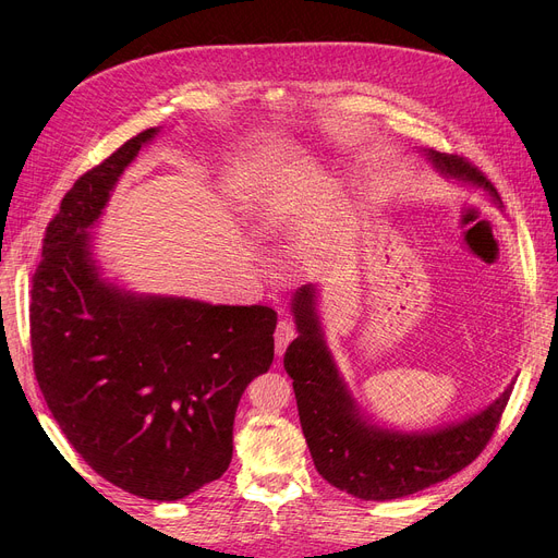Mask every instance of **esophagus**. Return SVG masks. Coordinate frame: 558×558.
<instances>
[{
	"mask_svg": "<svg viewBox=\"0 0 558 558\" xmlns=\"http://www.w3.org/2000/svg\"><path fill=\"white\" fill-rule=\"evenodd\" d=\"M276 355L280 357L284 353V348L289 345V341L296 337V324L291 318H280L278 328H276Z\"/></svg>",
	"mask_w": 558,
	"mask_h": 558,
	"instance_id": "34e87169",
	"label": "esophagus"
}]
</instances>
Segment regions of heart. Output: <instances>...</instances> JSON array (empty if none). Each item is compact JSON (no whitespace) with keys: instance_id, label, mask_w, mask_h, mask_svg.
Here are the masks:
<instances>
[{"instance_id":"b5f03b06","label":"heart","mask_w":558,"mask_h":558,"mask_svg":"<svg viewBox=\"0 0 558 558\" xmlns=\"http://www.w3.org/2000/svg\"><path fill=\"white\" fill-rule=\"evenodd\" d=\"M282 210H289V205H284V208Z\"/></svg>"}]
</instances>
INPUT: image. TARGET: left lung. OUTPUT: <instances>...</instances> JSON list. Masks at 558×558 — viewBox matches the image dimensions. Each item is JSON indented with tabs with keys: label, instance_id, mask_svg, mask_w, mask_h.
<instances>
[{
	"label": "left lung",
	"instance_id": "8db88e82",
	"mask_svg": "<svg viewBox=\"0 0 558 558\" xmlns=\"http://www.w3.org/2000/svg\"><path fill=\"white\" fill-rule=\"evenodd\" d=\"M452 179L500 194L486 175L461 156L425 154ZM312 284L294 296L299 337L284 353V371L294 379L301 427L318 475L360 500H396L444 482L473 463L490 441L509 402V387L480 414L434 432H396L373 425L345 389L320 330Z\"/></svg>",
	"mask_w": 558,
	"mask_h": 558
}]
</instances>
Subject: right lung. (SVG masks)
<instances>
[{
  "label": "right lung",
  "instance_id": "add662e5",
  "mask_svg": "<svg viewBox=\"0 0 558 558\" xmlns=\"http://www.w3.org/2000/svg\"><path fill=\"white\" fill-rule=\"evenodd\" d=\"M146 129L85 171L49 221L32 289V350L51 416L110 484L171 502L219 480L253 377L274 362L278 314L137 296L108 282L90 230Z\"/></svg>",
  "mask_w": 558,
  "mask_h": 558
}]
</instances>
